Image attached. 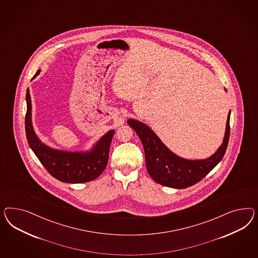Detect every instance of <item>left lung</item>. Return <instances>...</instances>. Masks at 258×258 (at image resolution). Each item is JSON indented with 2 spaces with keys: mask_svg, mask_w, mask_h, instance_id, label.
<instances>
[{
  "mask_svg": "<svg viewBox=\"0 0 258 258\" xmlns=\"http://www.w3.org/2000/svg\"><path fill=\"white\" fill-rule=\"evenodd\" d=\"M39 72L38 71L33 78H36ZM26 104L25 133L27 142L47 171L55 179L70 183L87 182L98 178L108 164L114 131L106 133L89 152H69L50 149L39 141L33 130L29 89L26 92Z\"/></svg>",
  "mask_w": 258,
  "mask_h": 258,
  "instance_id": "left-lung-1",
  "label": "left lung"
}]
</instances>
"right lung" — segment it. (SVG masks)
<instances>
[{"instance_id": "add662e5", "label": "right lung", "mask_w": 258, "mask_h": 258, "mask_svg": "<svg viewBox=\"0 0 258 258\" xmlns=\"http://www.w3.org/2000/svg\"><path fill=\"white\" fill-rule=\"evenodd\" d=\"M127 124L140 137L150 177L162 185L177 189L192 186L203 180L224 156L230 137L229 112L225 137L218 151L208 159L191 161L172 153L148 125L134 119H128Z\"/></svg>"}]
</instances>
